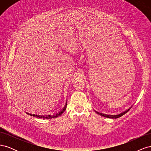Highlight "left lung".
<instances>
[{"instance_id": "8db88e82", "label": "left lung", "mask_w": 151, "mask_h": 151, "mask_svg": "<svg viewBox=\"0 0 151 151\" xmlns=\"http://www.w3.org/2000/svg\"><path fill=\"white\" fill-rule=\"evenodd\" d=\"M132 108V107H130L129 109H127L126 111H123V112H122V113H120V114H118V115H106V114H103V113H99V112H98V111H95L98 114H99V115H101V116H104V117H106V118H119V117H120V116H123V115H125V114L126 113H127L128 111H129L130 110V108Z\"/></svg>"}]
</instances>
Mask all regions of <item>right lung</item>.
<instances>
[{"label":"right lung","mask_w":151,"mask_h":151,"mask_svg":"<svg viewBox=\"0 0 151 151\" xmlns=\"http://www.w3.org/2000/svg\"><path fill=\"white\" fill-rule=\"evenodd\" d=\"M67 101L66 102L65 106H64V108H63L62 109L61 111H60L58 113H55V114H53V115H35V114H31V113H27V112H26V113L28 114V115H31V116H33L34 117L39 118H44V119H45V118H47V119H49V118H56V117H58V116H60V115H62V114L65 111L66 107H67Z\"/></svg>","instance_id":"1"}]
</instances>
